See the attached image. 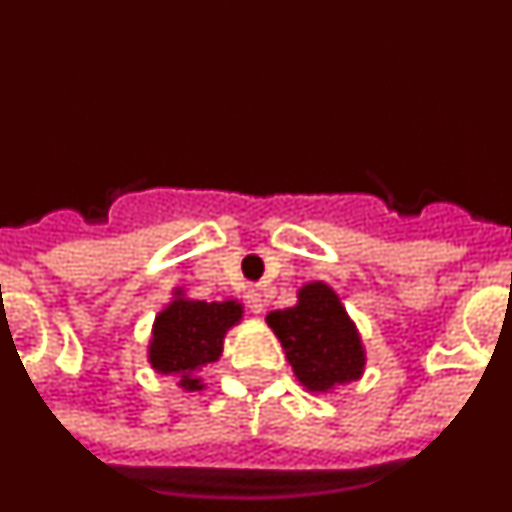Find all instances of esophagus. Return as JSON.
I'll return each instance as SVG.
<instances>
[{
  "instance_id": "1",
  "label": "esophagus",
  "mask_w": 512,
  "mask_h": 512,
  "mask_svg": "<svg viewBox=\"0 0 512 512\" xmlns=\"http://www.w3.org/2000/svg\"><path fill=\"white\" fill-rule=\"evenodd\" d=\"M246 305L251 312H261L264 310V302H261V295L259 289H248L246 292Z\"/></svg>"
}]
</instances>
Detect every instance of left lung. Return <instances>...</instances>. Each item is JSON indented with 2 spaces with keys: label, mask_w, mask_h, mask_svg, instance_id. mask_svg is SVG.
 Masks as SVG:
<instances>
[{
  "label": "left lung",
  "mask_w": 512,
  "mask_h": 512,
  "mask_svg": "<svg viewBox=\"0 0 512 512\" xmlns=\"http://www.w3.org/2000/svg\"><path fill=\"white\" fill-rule=\"evenodd\" d=\"M266 323L282 341L287 361L307 390H333L364 372V346L356 325L328 284H305L297 292V305L269 312Z\"/></svg>",
  "instance_id": "left-lung-1"
}]
</instances>
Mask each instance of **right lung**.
I'll list each match as a JSON object with an SVG mask.
<instances>
[{
  "label": "right lung",
  "instance_id": "add662e5",
  "mask_svg": "<svg viewBox=\"0 0 512 512\" xmlns=\"http://www.w3.org/2000/svg\"><path fill=\"white\" fill-rule=\"evenodd\" d=\"M243 315L235 300L202 302L187 300L176 289V300L158 312L148 359L158 374H176L182 390H202L197 372L223 354V338Z\"/></svg>",
  "mask_w": 512,
  "mask_h": 512
}]
</instances>
